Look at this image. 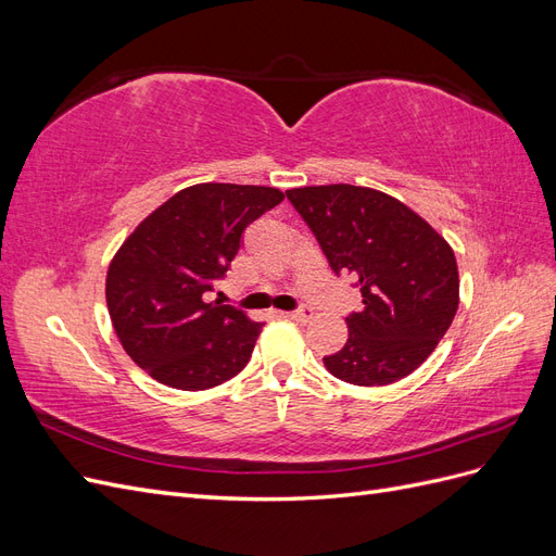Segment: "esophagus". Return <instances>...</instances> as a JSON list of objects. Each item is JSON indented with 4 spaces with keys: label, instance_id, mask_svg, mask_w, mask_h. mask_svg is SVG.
Returning a JSON list of instances; mask_svg holds the SVG:
<instances>
[{
    "label": "esophagus",
    "instance_id": "esophagus-1",
    "mask_svg": "<svg viewBox=\"0 0 556 556\" xmlns=\"http://www.w3.org/2000/svg\"><path fill=\"white\" fill-rule=\"evenodd\" d=\"M288 317H290V319H294V323H301V325H306V323H308V319L313 317V311H311V308H299V311L290 313Z\"/></svg>",
    "mask_w": 556,
    "mask_h": 556
}]
</instances>
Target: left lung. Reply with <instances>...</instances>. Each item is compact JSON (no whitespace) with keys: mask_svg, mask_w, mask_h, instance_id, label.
I'll return each mask as SVG.
<instances>
[{"mask_svg":"<svg viewBox=\"0 0 556 556\" xmlns=\"http://www.w3.org/2000/svg\"><path fill=\"white\" fill-rule=\"evenodd\" d=\"M333 274L357 280L364 308L345 317L348 343L325 357L350 384L380 387L410 376L450 329L459 271L450 243L399 199L359 185L285 192Z\"/></svg>","mask_w":556,"mask_h":556,"instance_id":"left-lung-1","label":"left lung"}]
</instances>
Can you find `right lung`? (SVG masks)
I'll list each match as a JSON object with an SVG mask.
<instances>
[{
	"label": "right lung",
	"instance_id": "1",
	"mask_svg": "<svg viewBox=\"0 0 556 556\" xmlns=\"http://www.w3.org/2000/svg\"><path fill=\"white\" fill-rule=\"evenodd\" d=\"M285 194L264 185L199 182L134 229L106 274V306L131 362L174 390H211L241 374L260 323L206 301L241 248L243 229Z\"/></svg>",
	"mask_w": 556,
	"mask_h": 556
}]
</instances>
